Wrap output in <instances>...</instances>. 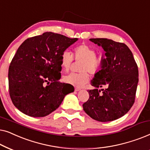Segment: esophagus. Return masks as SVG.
<instances>
[{
	"instance_id": "obj_1",
	"label": "esophagus",
	"mask_w": 150,
	"mask_h": 150,
	"mask_svg": "<svg viewBox=\"0 0 150 150\" xmlns=\"http://www.w3.org/2000/svg\"><path fill=\"white\" fill-rule=\"evenodd\" d=\"M80 90H81V89H80V88H78V87H76L75 88V91H79Z\"/></svg>"
}]
</instances>
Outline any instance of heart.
<instances>
[{"label": "heart", "instance_id": "1", "mask_svg": "<svg viewBox=\"0 0 150 150\" xmlns=\"http://www.w3.org/2000/svg\"><path fill=\"white\" fill-rule=\"evenodd\" d=\"M72 56L76 61H81L79 74H69L63 77V81L76 87H82L89 81V76L87 71L91 74H95L101 67L100 59L96 55L93 48L86 44H81L76 46L73 50ZM73 58L68 51H64L61 55L60 62L62 69L67 71L70 67Z\"/></svg>", "mask_w": 150, "mask_h": 150}]
</instances>
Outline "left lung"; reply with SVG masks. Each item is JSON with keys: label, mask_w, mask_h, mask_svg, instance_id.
<instances>
[{"label": "left lung", "mask_w": 150, "mask_h": 150, "mask_svg": "<svg viewBox=\"0 0 150 150\" xmlns=\"http://www.w3.org/2000/svg\"><path fill=\"white\" fill-rule=\"evenodd\" d=\"M89 40L102 47L105 57L102 58L101 69L91 80L95 89L87 91L89 98L83 104V110L98 122L117 120L129 111L134 102L139 82L138 67L125 44L106 38ZM102 86L105 89H98Z\"/></svg>", "instance_id": "left-lung-1"}]
</instances>
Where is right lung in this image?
Instances as JSON below:
<instances>
[{
    "instance_id": "add662e5",
    "label": "right lung",
    "mask_w": 150,
    "mask_h": 150,
    "mask_svg": "<svg viewBox=\"0 0 150 150\" xmlns=\"http://www.w3.org/2000/svg\"><path fill=\"white\" fill-rule=\"evenodd\" d=\"M77 40L46 32L20 45L8 74L9 95L18 110L30 117H45L61 105L67 94L74 92L72 85L59 82L60 57Z\"/></svg>"
}]
</instances>
